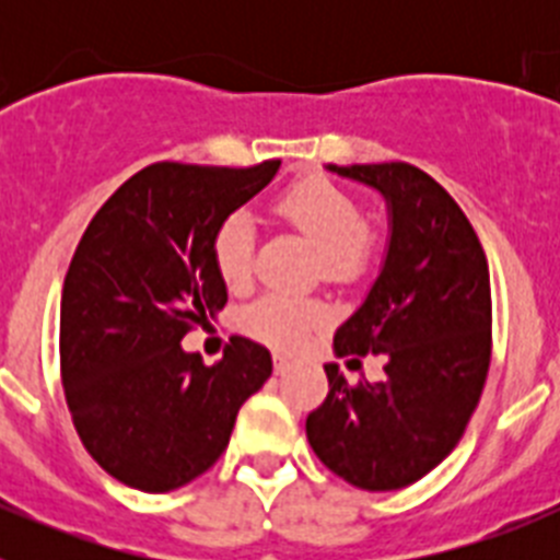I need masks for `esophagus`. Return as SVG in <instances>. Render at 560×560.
Segmentation results:
<instances>
[{
    "label": "esophagus",
    "instance_id": "esophagus-1",
    "mask_svg": "<svg viewBox=\"0 0 560 560\" xmlns=\"http://www.w3.org/2000/svg\"><path fill=\"white\" fill-rule=\"evenodd\" d=\"M289 368H291L289 355L275 353V373H277V375H285V373H289Z\"/></svg>",
    "mask_w": 560,
    "mask_h": 560
}]
</instances>
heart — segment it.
I'll return each instance as SVG.
<instances>
[{
	"label": "heart",
	"instance_id": "obj_1",
	"mask_svg": "<svg viewBox=\"0 0 560 560\" xmlns=\"http://www.w3.org/2000/svg\"><path fill=\"white\" fill-rule=\"evenodd\" d=\"M277 212L303 232L319 252L325 275L334 280H353L368 269L375 237L368 230V215L353 192L325 176H308L285 187L277 199ZM212 260L230 291L252 283L255 271V232L244 212H230L212 235ZM328 311L314 300L289 294H266L241 314V330L275 350H300L311 334L325 325Z\"/></svg>",
	"mask_w": 560,
	"mask_h": 560
}]
</instances>
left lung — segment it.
I'll use <instances>...</instances> for the list:
<instances>
[{
    "label": "left lung",
    "mask_w": 560,
    "mask_h": 560,
    "mask_svg": "<svg viewBox=\"0 0 560 560\" xmlns=\"http://www.w3.org/2000/svg\"><path fill=\"white\" fill-rule=\"evenodd\" d=\"M384 192L393 235L361 308L334 336L350 368L384 359V381L348 384L325 364L328 398L305 434L336 477L361 491H398L438 468L463 438L491 368V275L471 221L409 162L330 165Z\"/></svg>",
    "instance_id": "left-lung-1"
}]
</instances>
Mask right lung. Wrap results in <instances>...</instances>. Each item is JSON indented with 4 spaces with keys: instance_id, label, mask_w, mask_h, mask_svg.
I'll use <instances>...</instances> for the list:
<instances>
[{
    "instance_id": "add662e5",
    "label": "right lung",
    "mask_w": 560,
    "mask_h": 560,
    "mask_svg": "<svg viewBox=\"0 0 560 560\" xmlns=\"http://www.w3.org/2000/svg\"><path fill=\"white\" fill-rule=\"evenodd\" d=\"M277 167L153 162L108 196L72 255L63 398L86 452L128 488L167 493L201 477L271 375L269 350L246 336H232L212 368L179 341L226 305L212 235Z\"/></svg>"
}]
</instances>
